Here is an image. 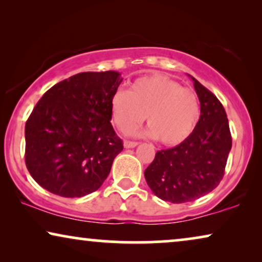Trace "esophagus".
Segmentation results:
<instances>
[{"label": "esophagus", "mask_w": 262, "mask_h": 262, "mask_svg": "<svg viewBox=\"0 0 262 262\" xmlns=\"http://www.w3.org/2000/svg\"><path fill=\"white\" fill-rule=\"evenodd\" d=\"M138 145L137 142H131V141H124V146L126 149H131V148H136Z\"/></svg>", "instance_id": "34e87169"}]
</instances>
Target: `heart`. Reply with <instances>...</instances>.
<instances>
[{"label":"heart","instance_id":"obj_1","mask_svg":"<svg viewBox=\"0 0 262 262\" xmlns=\"http://www.w3.org/2000/svg\"><path fill=\"white\" fill-rule=\"evenodd\" d=\"M110 106L113 123L121 132L134 130L146 114L149 126L143 135L159 138L166 145H178L186 141L200 118L194 93L160 74L137 78L130 84L128 92L116 91Z\"/></svg>","mask_w":262,"mask_h":262}]
</instances>
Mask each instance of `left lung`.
<instances>
[{
    "mask_svg": "<svg viewBox=\"0 0 262 262\" xmlns=\"http://www.w3.org/2000/svg\"><path fill=\"white\" fill-rule=\"evenodd\" d=\"M192 78L200 118L192 135L174 148L156 152L144 177L154 194L173 204L192 202L213 191L224 175L231 150L227 113L216 96Z\"/></svg>",
    "mask_w": 262,
    "mask_h": 262,
    "instance_id": "8db88e82",
    "label": "left lung"
}]
</instances>
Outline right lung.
Here are the masks:
<instances>
[{
    "label": "right lung",
    "instance_id": "add662e5",
    "mask_svg": "<svg viewBox=\"0 0 262 262\" xmlns=\"http://www.w3.org/2000/svg\"><path fill=\"white\" fill-rule=\"evenodd\" d=\"M118 71H87L42 95L25 126L27 169L53 194L80 198L101 187L123 150L111 124Z\"/></svg>",
    "mask_w": 262,
    "mask_h": 262
}]
</instances>
